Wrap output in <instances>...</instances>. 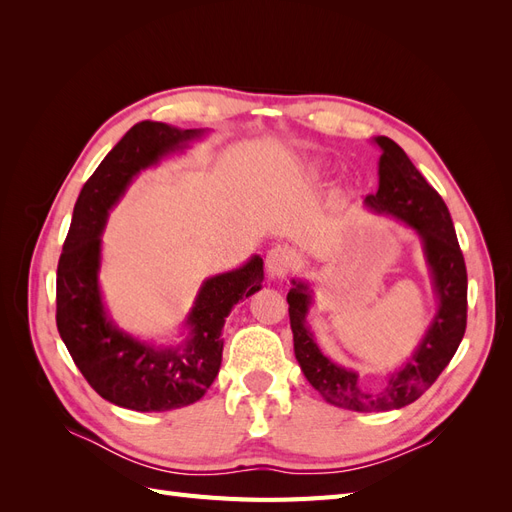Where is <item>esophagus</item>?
<instances>
[{
    "label": "esophagus",
    "instance_id": "1",
    "mask_svg": "<svg viewBox=\"0 0 512 512\" xmlns=\"http://www.w3.org/2000/svg\"><path fill=\"white\" fill-rule=\"evenodd\" d=\"M267 273L269 277H273V280H277V277H284L288 273V269L292 267V252L286 250V247H273V250H269L267 254Z\"/></svg>",
    "mask_w": 512,
    "mask_h": 512
}]
</instances>
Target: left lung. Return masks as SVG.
I'll return each instance as SVG.
<instances>
[{"label": "left lung", "instance_id": "obj_1", "mask_svg": "<svg viewBox=\"0 0 512 512\" xmlns=\"http://www.w3.org/2000/svg\"><path fill=\"white\" fill-rule=\"evenodd\" d=\"M376 143L382 149L378 164L380 185L376 194L365 196V205L374 213L393 215L421 237L431 284L438 297V312L421 344L408 363L386 378L382 386L365 389L359 384L356 371L333 363L320 352L314 333L307 329L305 318L312 305L309 286L292 280L286 297L294 356L307 382L329 404L356 412L399 410L421 397L451 363L468 322V273L451 213L404 149L386 136H378Z\"/></svg>", "mask_w": 512, "mask_h": 512}]
</instances>
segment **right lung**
Wrapping results in <instances>:
<instances>
[{
  "label": "right lung",
  "mask_w": 512,
  "mask_h": 512,
  "mask_svg": "<svg viewBox=\"0 0 512 512\" xmlns=\"http://www.w3.org/2000/svg\"><path fill=\"white\" fill-rule=\"evenodd\" d=\"M207 130H179L141 121L100 162L76 198L72 224L57 265V331L100 397L136 412L190 406L207 393L222 365V329L230 309L260 290L262 258L213 275L200 286L181 346L156 348L123 333L108 318L98 284L102 230L130 181L168 153L188 147Z\"/></svg>",
  "instance_id": "obj_1"
}]
</instances>
